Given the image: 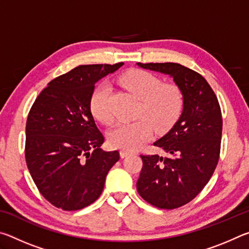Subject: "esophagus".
Segmentation results:
<instances>
[{
  "instance_id": "esophagus-1",
  "label": "esophagus",
  "mask_w": 249,
  "mask_h": 249,
  "mask_svg": "<svg viewBox=\"0 0 249 249\" xmlns=\"http://www.w3.org/2000/svg\"><path fill=\"white\" fill-rule=\"evenodd\" d=\"M130 154H133V151L127 150V149H122V150L120 151V155H121V157H122V158L127 157V156H128V155H130Z\"/></svg>"
}]
</instances>
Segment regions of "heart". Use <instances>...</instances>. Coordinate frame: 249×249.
Returning a JSON list of instances; mask_svg holds the SVG:
<instances>
[{"label": "heart", "instance_id": "obj_1", "mask_svg": "<svg viewBox=\"0 0 249 249\" xmlns=\"http://www.w3.org/2000/svg\"><path fill=\"white\" fill-rule=\"evenodd\" d=\"M129 93L141 100L137 116L142 119L117 124L108 133V142L115 148L132 150L149 140L153 127L157 132L169 129L178 120L183 108V95L178 86L162 83L158 77L144 70H132L120 78ZM111 87L101 82L90 99L92 115L102 124L109 125L115 120L111 103Z\"/></svg>", "mask_w": 249, "mask_h": 249}]
</instances>
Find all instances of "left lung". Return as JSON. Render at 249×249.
Here are the masks:
<instances>
[{
    "label": "left lung",
    "mask_w": 249,
    "mask_h": 249,
    "mask_svg": "<svg viewBox=\"0 0 249 249\" xmlns=\"http://www.w3.org/2000/svg\"><path fill=\"white\" fill-rule=\"evenodd\" d=\"M137 65L169 74L183 95L180 119L154 142L168 157L141 155L137 191L156 208H180L203 190L217 166L223 126L220 103L206 80L187 67L175 62Z\"/></svg>",
    "instance_id": "8db88e82"
}]
</instances>
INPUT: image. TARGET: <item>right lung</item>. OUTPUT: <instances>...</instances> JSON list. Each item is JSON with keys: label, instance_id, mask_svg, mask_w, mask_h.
I'll return each instance as SVG.
<instances>
[{"label": "right lung", "instance_id": "1", "mask_svg": "<svg viewBox=\"0 0 249 249\" xmlns=\"http://www.w3.org/2000/svg\"><path fill=\"white\" fill-rule=\"evenodd\" d=\"M115 65H82L48 83L26 122L25 158L37 189L64 211L81 210L98 199L120 153L100 148L104 137L90 108L94 84Z\"/></svg>", "mask_w": 249, "mask_h": 249}]
</instances>
